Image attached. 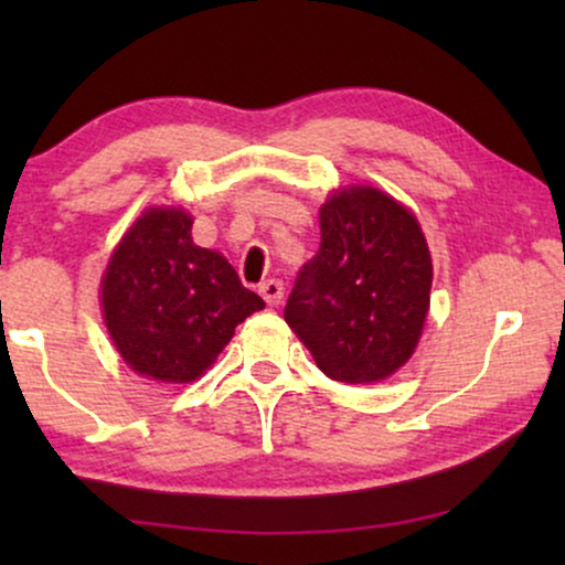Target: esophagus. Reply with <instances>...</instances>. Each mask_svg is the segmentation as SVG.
I'll return each instance as SVG.
<instances>
[{
    "instance_id": "esophagus-1",
    "label": "esophagus",
    "mask_w": 565,
    "mask_h": 565,
    "mask_svg": "<svg viewBox=\"0 0 565 565\" xmlns=\"http://www.w3.org/2000/svg\"><path fill=\"white\" fill-rule=\"evenodd\" d=\"M259 296L265 298L267 306H277L285 296V288H282V280H265L259 285Z\"/></svg>"
}]
</instances>
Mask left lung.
<instances>
[{
  "mask_svg": "<svg viewBox=\"0 0 565 565\" xmlns=\"http://www.w3.org/2000/svg\"><path fill=\"white\" fill-rule=\"evenodd\" d=\"M321 246L296 277L285 321L339 383H375L412 358L429 311L431 259L419 223L375 188L321 207Z\"/></svg>",
  "mask_w": 565,
  "mask_h": 565,
  "instance_id": "left-lung-1",
  "label": "left lung"
}]
</instances>
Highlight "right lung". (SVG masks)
<instances>
[{"instance_id": "obj_1", "label": "right lung", "mask_w": 565, "mask_h": 565, "mask_svg": "<svg viewBox=\"0 0 565 565\" xmlns=\"http://www.w3.org/2000/svg\"><path fill=\"white\" fill-rule=\"evenodd\" d=\"M190 231L188 213L151 207L122 236L103 280L105 323L122 360L167 383L195 381L238 323L265 308Z\"/></svg>"}]
</instances>
